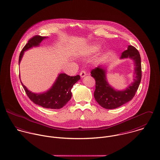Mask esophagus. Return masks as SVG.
<instances>
[{"instance_id": "obj_1", "label": "esophagus", "mask_w": 160, "mask_h": 160, "mask_svg": "<svg viewBox=\"0 0 160 160\" xmlns=\"http://www.w3.org/2000/svg\"><path fill=\"white\" fill-rule=\"evenodd\" d=\"M86 75H87V73H86V72L85 71H84V70H82V71H81V72H80V76H81V78H83V77L86 76Z\"/></svg>"}]
</instances>
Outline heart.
Listing matches in <instances>:
<instances>
[{"instance_id":"heart-1","label":"heart","mask_w":160,"mask_h":160,"mask_svg":"<svg viewBox=\"0 0 160 160\" xmlns=\"http://www.w3.org/2000/svg\"><path fill=\"white\" fill-rule=\"evenodd\" d=\"M97 48H98V47H97V46H93V47H92L91 48V49H90V52H91V53H93V52H95V51L97 50Z\"/></svg>"}]
</instances>
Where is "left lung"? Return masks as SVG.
<instances>
[{"label": "left lung", "mask_w": 160, "mask_h": 160, "mask_svg": "<svg viewBox=\"0 0 160 160\" xmlns=\"http://www.w3.org/2000/svg\"><path fill=\"white\" fill-rule=\"evenodd\" d=\"M130 58L134 62L135 77L134 82L124 91H116L107 81L105 69L98 66L91 72L95 81V89L93 93L94 98L97 103L106 109L118 108L131 100L138 88L142 78L141 58L138 51L134 46H129L124 51L121 58Z\"/></svg>", "instance_id": "obj_1"}]
</instances>
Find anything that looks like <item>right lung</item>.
<instances>
[{
  "mask_svg": "<svg viewBox=\"0 0 160 160\" xmlns=\"http://www.w3.org/2000/svg\"><path fill=\"white\" fill-rule=\"evenodd\" d=\"M46 36L39 35L31 38L23 47L19 57V63L21 62L24 52L34 46H39ZM80 76H70L65 73L60 74L52 88L42 93H34L29 91L21 81L23 88L29 99L35 104L46 108L60 109L63 107L71 99L72 96L71 89L73 85L80 79Z\"/></svg>",
  "mask_w": 160,
  "mask_h": 160,
  "instance_id": "obj_1",
  "label": "right lung"
}]
</instances>
